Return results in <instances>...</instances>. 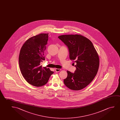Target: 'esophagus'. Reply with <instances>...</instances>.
<instances>
[{
  "instance_id": "obj_1",
  "label": "esophagus",
  "mask_w": 120,
  "mask_h": 120,
  "mask_svg": "<svg viewBox=\"0 0 120 120\" xmlns=\"http://www.w3.org/2000/svg\"><path fill=\"white\" fill-rule=\"evenodd\" d=\"M61 70V69H59V68H55V71L56 72H59Z\"/></svg>"
}]
</instances>
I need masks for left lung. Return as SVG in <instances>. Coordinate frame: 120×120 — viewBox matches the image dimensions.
Segmentation results:
<instances>
[{
  "label": "left lung",
  "instance_id": "obj_1",
  "mask_svg": "<svg viewBox=\"0 0 120 120\" xmlns=\"http://www.w3.org/2000/svg\"><path fill=\"white\" fill-rule=\"evenodd\" d=\"M58 38L68 46L70 60L76 63L74 73L67 71V77L64 80L65 85L72 90L85 88L98 72L99 59L97 52L91 41L82 35H63Z\"/></svg>",
  "mask_w": 120,
  "mask_h": 120
}]
</instances>
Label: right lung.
<instances>
[{
  "label": "right lung",
  "instance_id": "add662e5",
  "mask_svg": "<svg viewBox=\"0 0 120 120\" xmlns=\"http://www.w3.org/2000/svg\"><path fill=\"white\" fill-rule=\"evenodd\" d=\"M49 34H40L26 41L21 49L19 63L22 76L28 83L37 87L45 85L53 74L49 68L42 67Z\"/></svg>",
  "mask_w": 120,
  "mask_h": 120
}]
</instances>
